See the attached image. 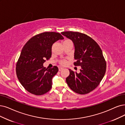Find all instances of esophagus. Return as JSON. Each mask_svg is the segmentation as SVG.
<instances>
[{"label":"esophagus","mask_w":125,"mask_h":125,"mask_svg":"<svg viewBox=\"0 0 125 125\" xmlns=\"http://www.w3.org/2000/svg\"><path fill=\"white\" fill-rule=\"evenodd\" d=\"M63 68H62V67H59L58 68V70H59V71H62V70H63Z\"/></svg>","instance_id":"1"}]
</instances>
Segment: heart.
Masks as SVG:
<instances>
[{
  "instance_id": "b5f03b06",
  "label": "heart",
  "mask_w": 125,
  "mask_h": 125,
  "mask_svg": "<svg viewBox=\"0 0 125 125\" xmlns=\"http://www.w3.org/2000/svg\"><path fill=\"white\" fill-rule=\"evenodd\" d=\"M60 63H61L62 65H64V64L66 63V60H62V61H61V62H60Z\"/></svg>"
}]
</instances>
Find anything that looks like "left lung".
Segmentation results:
<instances>
[{"mask_svg": "<svg viewBox=\"0 0 125 125\" xmlns=\"http://www.w3.org/2000/svg\"><path fill=\"white\" fill-rule=\"evenodd\" d=\"M61 34L73 42L76 60L74 64L81 67L79 73L69 69L70 74L66 78L68 85L80 94L90 92L98 86L106 70V62L101 49L95 41L84 34L72 31Z\"/></svg>", "mask_w": 125, "mask_h": 125, "instance_id": "left-lung-1", "label": "left lung"}]
</instances>
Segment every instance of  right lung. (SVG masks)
Listing matches in <instances>:
<instances>
[{
	"mask_svg": "<svg viewBox=\"0 0 125 125\" xmlns=\"http://www.w3.org/2000/svg\"><path fill=\"white\" fill-rule=\"evenodd\" d=\"M63 39L56 32H44L34 36L25 44L16 64L17 76L22 86L36 95L46 93L51 89L52 78L58 71L57 67L46 69V59L51 57L52 46Z\"/></svg>",
	"mask_w": 125,
	"mask_h": 125,
	"instance_id": "right-lung-1",
	"label": "right lung"
}]
</instances>
